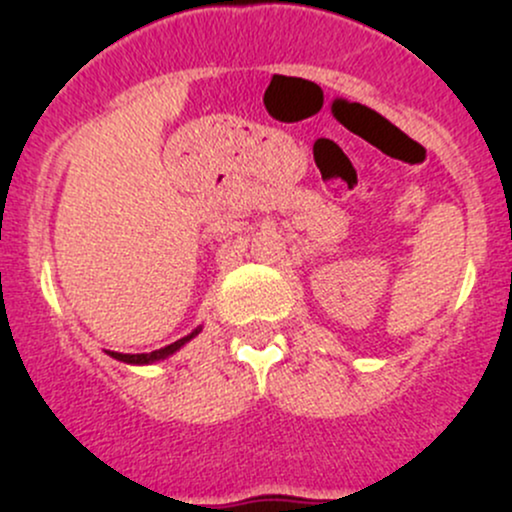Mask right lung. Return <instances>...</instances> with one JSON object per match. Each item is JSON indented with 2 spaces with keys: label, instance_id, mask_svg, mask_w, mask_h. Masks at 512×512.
<instances>
[{
  "label": "right lung",
  "instance_id": "right-lung-1",
  "mask_svg": "<svg viewBox=\"0 0 512 512\" xmlns=\"http://www.w3.org/2000/svg\"><path fill=\"white\" fill-rule=\"evenodd\" d=\"M200 329H203V327L193 329V332H190L188 337L178 339V342L168 344V347H163V349H156V352H151V354H121V352H106V354H108V356H113V359L123 361V364H133V366H146V364H156V361H163V359H168V356H173L175 352H180V349H183L185 344L190 342V339H193V337H198V334H200Z\"/></svg>",
  "mask_w": 512,
  "mask_h": 512
}]
</instances>
